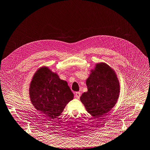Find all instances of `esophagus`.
<instances>
[{"instance_id":"1","label":"esophagus","mask_w":150,"mask_h":150,"mask_svg":"<svg viewBox=\"0 0 150 150\" xmlns=\"http://www.w3.org/2000/svg\"><path fill=\"white\" fill-rule=\"evenodd\" d=\"M75 96L77 99H79V98H80V96H81V93H80V92H76V93H75Z\"/></svg>"}]
</instances>
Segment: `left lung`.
Segmentation results:
<instances>
[{"label":"left lung","instance_id":"obj_1","mask_svg":"<svg viewBox=\"0 0 150 150\" xmlns=\"http://www.w3.org/2000/svg\"><path fill=\"white\" fill-rule=\"evenodd\" d=\"M88 91L80 98L86 110L96 118L102 117L115 105L120 93V84L114 71L100 63L86 80Z\"/></svg>","mask_w":150,"mask_h":150}]
</instances>
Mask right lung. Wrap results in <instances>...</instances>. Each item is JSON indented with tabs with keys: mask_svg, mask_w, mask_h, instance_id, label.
Segmentation results:
<instances>
[{
	"mask_svg": "<svg viewBox=\"0 0 150 150\" xmlns=\"http://www.w3.org/2000/svg\"><path fill=\"white\" fill-rule=\"evenodd\" d=\"M29 94L33 105L50 119L56 118L63 112L74 94L66 81L62 80L48 67H40L30 83Z\"/></svg>",
	"mask_w": 150,
	"mask_h": 150,
	"instance_id": "1",
	"label": "right lung"
}]
</instances>
